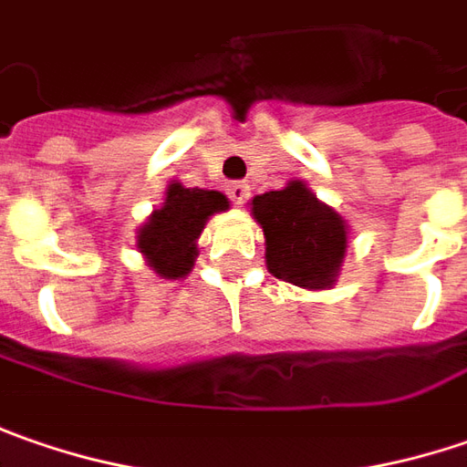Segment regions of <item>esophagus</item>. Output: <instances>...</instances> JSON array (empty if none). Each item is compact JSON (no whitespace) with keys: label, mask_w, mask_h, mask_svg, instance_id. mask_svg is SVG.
Returning a JSON list of instances; mask_svg holds the SVG:
<instances>
[{"label":"esophagus","mask_w":467,"mask_h":467,"mask_svg":"<svg viewBox=\"0 0 467 467\" xmlns=\"http://www.w3.org/2000/svg\"><path fill=\"white\" fill-rule=\"evenodd\" d=\"M227 193L233 198V203L243 206V203L248 201V195H251V185H248V182H230V185H227Z\"/></svg>","instance_id":"esophagus-1"}]
</instances>
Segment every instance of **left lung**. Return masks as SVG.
<instances>
[{
	"label": "left lung",
	"instance_id": "8db88e82",
	"mask_svg": "<svg viewBox=\"0 0 467 467\" xmlns=\"http://www.w3.org/2000/svg\"><path fill=\"white\" fill-rule=\"evenodd\" d=\"M251 213L266 237V269L306 290H327L337 282L348 251L345 219L321 203L303 180L282 191L255 195Z\"/></svg>",
	"mask_w": 467,
	"mask_h": 467
}]
</instances>
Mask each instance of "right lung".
I'll return each instance as SVG.
<instances>
[{
    "instance_id": "add662e5",
    "label": "right lung",
    "mask_w": 467,
    "mask_h": 467,
    "mask_svg": "<svg viewBox=\"0 0 467 467\" xmlns=\"http://www.w3.org/2000/svg\"><path fill=\"white\" fill-rule=\"evenodd\" d=\"M230 201L219 191L185 188L172 182L161 209H153L146 224L138 230V251L146 255L149 266L164 279H180L191 274L198 255L195 240L206 227L209 216L227 212Z\"/></svg>"
}]
</instances>
